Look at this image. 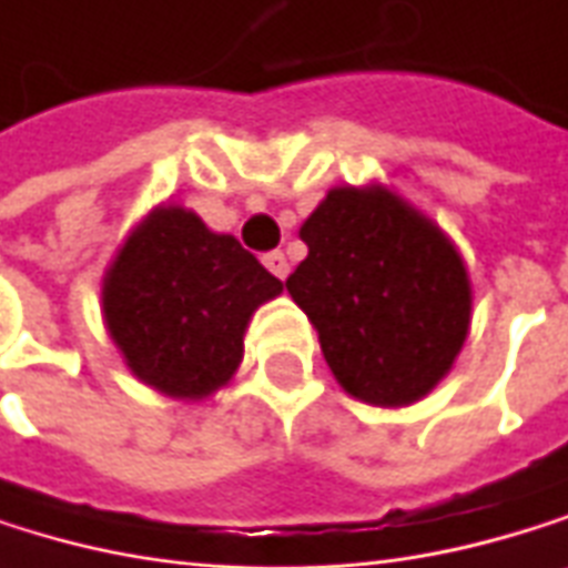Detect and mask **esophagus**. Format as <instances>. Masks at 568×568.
<instances>
[{"label":"esophagus","instance_id":"obj_1","mask_svg":"<svg viewBox=\"0 0 568 568\" xmlns=\"http://www.w3.org/2000/svg\"><path fill=\"white\" fill-rule=\"evenodd\" d=\"M262 262H265V268H268L275 278H286V275H290V258L282 255V252H265Z\"/></svg>","mask_w":568,"mask_h":568}]
</instances>
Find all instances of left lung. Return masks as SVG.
<instances>
[{
	"label": "left lung",
	"instance_id": "1",
	"mask_svg": "<svg viewBox=\"0 0 568 568\" xmlns=\"http://www.w3.org/2000/svg\"><path fill=\"white\" fill-rule=\"evenodd\" d=\"M286 278L333 377L359 400L424 397L468 336L471 286L455 245L384 187H336L306 219Z\"/></svg>",
	"mask_w": 568,
	"mask_h": 568
}]
</instances>
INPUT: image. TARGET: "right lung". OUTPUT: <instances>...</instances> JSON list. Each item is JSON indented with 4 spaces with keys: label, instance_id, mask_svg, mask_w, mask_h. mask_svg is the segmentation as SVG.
<instances>
[{
    "label": "right lung",
    "instance_id": "obj_1",
    "mask_svg": "<svg viewBox=\"0 0 568 568\" xmlns=\"http://www.w3.org/2000/svg\"><path fill=\"white\" fill-rule=\"evenodd\" d=\"M278 293L282 282L232 235L158 209L110 265L103 316L144 384L194 400L235 374L255 306Z\"/></svg>",
    "mask_w": 568,
    "mask_h": 568
}]
</instances>
